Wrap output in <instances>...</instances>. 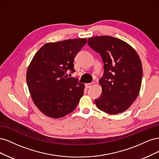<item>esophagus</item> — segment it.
<instances>
[{"mask_svg": "<svg viewBox=\"0 0 159 159\" xmlns=\"http://www.w3.org/2000/svg\"><path fill=\"white\" fill-rule=\"evenodd\" d=\"M93 85V83H88V84H85V87L87 88H90Z\"/></svg>", "mask_w": 159, "mask_h": 159, "instance_id": "obj_1", "label": "esophagus"}]
</instances>
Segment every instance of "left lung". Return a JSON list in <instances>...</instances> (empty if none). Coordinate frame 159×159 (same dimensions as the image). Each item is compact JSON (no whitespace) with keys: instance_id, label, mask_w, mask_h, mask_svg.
<instances>
[{"instance_id":"left-lung-1","label":"left lung","mask_w":159,"mask_h":159,"mask_svg":"<svg viewBox=\"0 0 159 159\" xmlns=\"http://www.w3.org/2000/svg\"><path fill=\"white\" fill-rule=\"evenodd\" d=\"M88 44L102 57L104 73L99 83L100 97L95 100L99 109L116 115L126 111L140 91L143 68L139 55L127 42L109 36L89 38Z\"/></svg>"}]
</instances>
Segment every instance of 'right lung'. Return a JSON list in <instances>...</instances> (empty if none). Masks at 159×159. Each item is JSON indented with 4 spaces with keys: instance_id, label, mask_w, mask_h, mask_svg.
<instances>
[{
    "instance_id": "right-lung-1",
    "label": "right lung",
    "mask_w": 159,
    "mask_h": 159,
    "mask_svg": "<svg viewBox=\"0 0 159 159\" xmlns=\"http://www.w3.org/2000/svg\"><path fill=\"white\" fill-rule=\"evenodd\" d=\"M87 42L76 38L46 43L33 57L26 72V81L34 103L51 118H61L76 108L85 85L75 78L74 60Z\"/></svg>"
}]
</instances>
